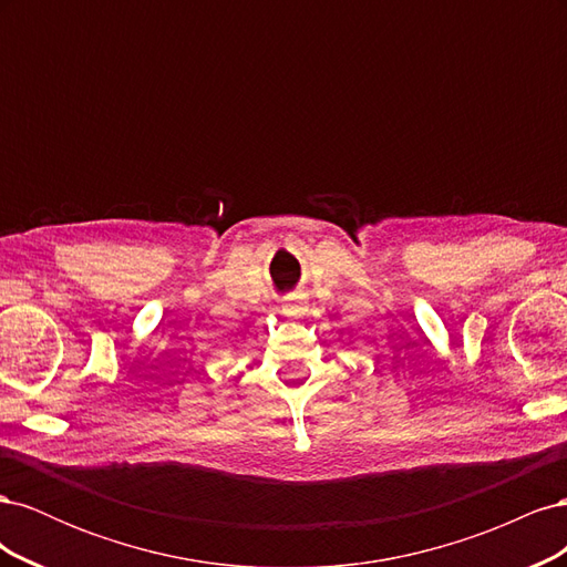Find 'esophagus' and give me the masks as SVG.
<instances>
[{
    "label": "esophagus",
    "mask_w": 567,
    "mask_h": 567,
    "mask_svg": "<svg viewBox=\"0 0 567 567\" xmlns=\"http://www.w3.org/2000/svg\"><path fill=\"white\" fill-rule=\"evenodd\" d=\"M302 310H305V300H302V298L288 300V305H286V312H288V315H298V312H302Z\"/></svg>",
    "instance_id": "1"
}]
</instances>
